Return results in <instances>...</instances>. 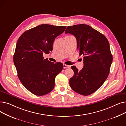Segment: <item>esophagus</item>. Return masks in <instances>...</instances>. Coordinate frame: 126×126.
<instances>
[{
  "label": "esophagus",
  "instance_id": "34e87169",
  "mask_svg": "<svg viewBox=\"0 0 126 126\" xmlns=\"http://www.w3.org/2000/svg\"><path fill=\"white\" fill-rule=\"evenodd\" d=\"M70 66L69 65H66V64H63V68L64 69L65 68H69Z\"/></svg>",
  "mask_w": 126,
  "mask_h": 126
}]
</instances>
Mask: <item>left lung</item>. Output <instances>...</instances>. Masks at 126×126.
<instances>
[{"label": "left lung", "mask_w": 126, "mask_h": 126, "mask_svg": "<svg viewBox=\"0 0 126 126\" xmlns=\"http://www.w3.org/2000/svg\"><path fill=\"white\" fill-rule=\"evenodd\" d=\"M65 32L76 38L79 55L84 56L81 70L75 66L71 67L74 75L69 80L70 86L79 94L90 95L101 86L109 75L113 60L109 43L104 35L87 24L68 26Z\"/></svg>", "instance_id": "obj_1"}]
</instances>
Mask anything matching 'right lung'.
<instances>
[{
    "mask_svg": "<svg viewBox=\"0 0 126 126\" xmlns=\"http://www.w3.org/2000/svg\"><path fill=\"white\" fill-rule=\"evenodd\" d=\"M66 28L41 24L24 32L18 39L14 63L20 81L32 94L42 96L54 89L55 78L62 70L63 65L44 59L43 55L52 50L55 38Z\"/></svg>",
    "mask_w": 126,
    "mask_h": 126,
    "instance_id": "obj_1",
    "label": "right lung"
}]
</instances>
